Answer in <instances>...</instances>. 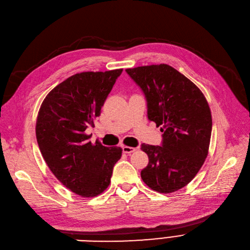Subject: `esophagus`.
<instances>
[{"instance_id":"34e87169","label":"esophagus","mask_w":250,"mask_h":250,"mask_svg":"<svg viewBox=\"0 0 250 250\" xmlns=\"http://www.w3.org/2000/svg\"><path fill=\"white\" fill-rule=\"evenodd\" d=\"M123 151L125 152V153H133V152L136 151V148L134 147H129V146H123Z\"/></svg>"}]
</instances>
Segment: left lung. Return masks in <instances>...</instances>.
<instances>
[{
  "label": "left lung",
  "mask_w": 250,
  "mask_h": 250,
  "mask_svg": "<svg viewBox=\"0 0 250 250\" xmlns=\"http://www.w3.org/2000/svg\"><path fill=\"white\" fill-rule=\"evenodd\" d=\"M125 71L146 96L148 118L164 133L162 146L142 144L149 162L141 178L156 192H176L194 179L208 157L209 105L196 84L167 64Z\"/></svg>",
  "instance_id": "obj_1"
}]
</instances>
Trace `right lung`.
Returning a JSON list of instances; mask_svg holds the SVG:
<instances>
[{"instance_id":"add662e5","label":"right lung","mask_w":250,"mask_h":250,"mask_svg":"<svg viewBox=\"0 0 250 250\" xmlns=\"http://www.w3.org/2000/svg\"><path fill=\"white\" fill-rule=\"evenodd\" d=\"M123 69L85 71L56 85L42 101L36 136L47 166L57 180L82 197H95L109 186L121 147L93 144L85 129L94 121Z\"/></svg>"}]
</instances>
